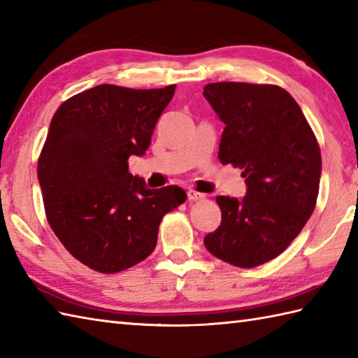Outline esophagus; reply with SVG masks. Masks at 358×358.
Returning <instances> with one entry per match:
<instances>
[{"mask_svg": "<svg viewBox=\"0 0 358 358\" xmlns=\"http://www.w3.org/2000/svg\"><path fill=\"white\" fill-rule=\"evenodd\" d=\"M203 199H204V194L196 192V191H194V189H189V191H187V200L189 201H200Z\"/></svg>", "mask_w": 358, "mask_h": 358, "instance_id": "1", "label": "esophagus"}]
</instances>
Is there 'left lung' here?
Wrapping results in <instances>:
<instances>
[{"mask_svg": "<svg viewBox=\"0 0 358 358\" xmlns=\"http://www.w3.org/2000/svg\"><path fill=\"white\" fill-rule=\"evenodd\" d=\"M203 95L224 123L220 162L246 178L243 199L217 196L222 223L204 237V246L226 263L255 268L283 252L314 212L320 148L285 89L210 83Z\"/></svg>", "mask_w": 358, "mask_h": 358, "instance_id": "obj_1", "label": "left lung"}]
</instances>
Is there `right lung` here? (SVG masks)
<instances>
[{
    "label": "right lung",
    "instance_id": "obj_1",
    "mask_svg": "<svg viewBox=\"0 0 358 358\" xmlns=\"http://www.w3.org/2000/svg\"><path fill=\"white\" fill-rule=\"evenodd\" d=\"M175 94L100 85L59 106L38 159L45 215L64 248L90 269L115 273L157 246L162 218L186 201L178 186L149 189L129 172L144 155Z\"/></svg>",
    "mask_w": 358,
    "mask_h": 358
}]
</instances>
